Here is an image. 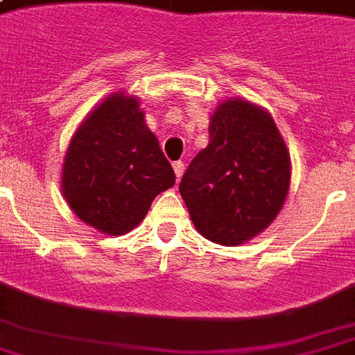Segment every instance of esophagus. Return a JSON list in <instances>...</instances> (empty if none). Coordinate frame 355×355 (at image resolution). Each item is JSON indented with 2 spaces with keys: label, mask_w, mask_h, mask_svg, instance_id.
<instances>
[{
  "label": "esophagus",
  "mask_w": 355,
  "mask_h": 355,
  "mask_svg": "<svg viewBox=\"0 0 355 355\" xmlns=\"http://www.w3.org/2000/svg\"><path fill=\"white\" fill-rule=\"evenodd\" d=\"M173 171H175L177 178L182 177V173H184V162H175V164H173Z\"/></svg>",
  "instance_id": "1"
}]
</instances>
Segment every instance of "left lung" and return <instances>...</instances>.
Here are the masks:
<instances>
[{
	"label": "left lung",
	"instance_id": "1",
	"mask_svg": "<svg viewBox=\"0 0 355 355\" xmlns=\"http://www.w3.org/2000/svg\"><path fill=\"white\" fill-rule=\"evenodd\" d=\"M209 135L178 190L205 239L239 246L282 211L291 182L290 150L271 112L244 97L216 105Z\"/></svg>",
	"mask_w": 355,
	"mask_h": 355
}]
</instances>
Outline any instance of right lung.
<instances>
[{
    "label": "right lung",
    "instance_id": "add662e5",
    "mask_svg": "<svg viewBox=\"0 0 355 355\" xmlns=\"http://www.w3.org/2000/svg\"><path fill=\"white\" fill-rule=\"evenodd\" d=\"M175 184V171L144 122L141 99L112 92L73 133L62 193L84 224L105 235H124L146 216L157 193Z\"/></svg>",
    "mask_w": 355,
    "mask_h": 355
}]
</instances>
